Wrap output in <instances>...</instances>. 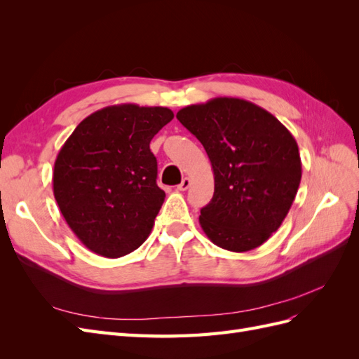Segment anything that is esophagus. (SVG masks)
Listing matches in <instances>:
<instances>
[{
	"mask_svg": "<svg viewBox=\"0 0 359 359\" xmlns=\"http://www.w3.org/2000/svg\"><path fill=\"white\" fill-rule=\"evenodd\" d=\"M189 187H190V180H189V178H184L177 189H178L180 191H186Z\"/></svg>",
	"mask_w": 359,
	"mask_h": 359,
	"instance_id": "1",
	"label": "esophagus"
}]
</instances>
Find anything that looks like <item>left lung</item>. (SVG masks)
<instances>
[{
  "label": "left lung",
  "mask_w": 359,
  "mask_h": 359,
  "mask_svg": "<svg viewBox=\"0 0 359 359\" xmlns=\"http://www.w3.org/2000/svg\"><path fill=\"white\" fill-rule=\"evenodd\" d=\"M177 118L210 157L214 196L199 223L224 250L262 245L283 223L301 182L298 144L278 119L252 102L215 97Z\"/></svg>",
  "instance_id": "obj_1"
}]
</instances>
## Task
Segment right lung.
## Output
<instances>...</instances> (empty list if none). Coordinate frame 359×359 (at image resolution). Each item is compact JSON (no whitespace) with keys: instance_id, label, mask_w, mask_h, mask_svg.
<instances>
[{"instance_id":"right-lung-1","label":"right lung","mask_w":359,"mask_h":359,"mask_svg":"<svg viewBox=\"0 0 359 359\" xmlns=\"http://www.w3.org/2000/svg\"><path fill=\"white\" fill-rule=\"evenodd\" d=\"M173 112L123 103L86 116L53 166V196L79 241L95 255L121 257L142 245L166 194L157 186L149 142Z\"/></svg>"}]
</instances>
